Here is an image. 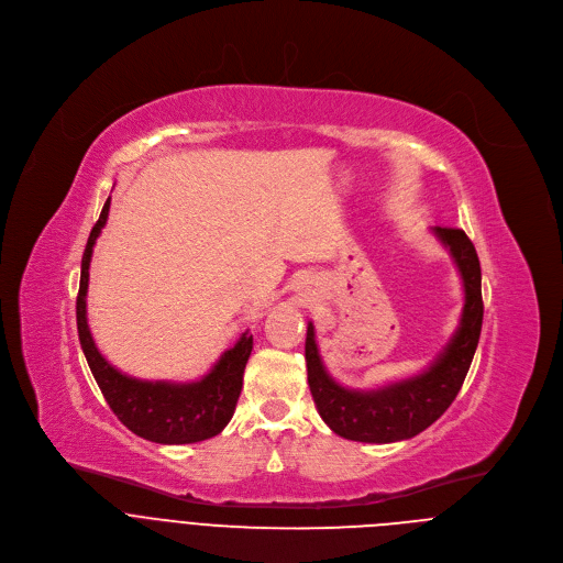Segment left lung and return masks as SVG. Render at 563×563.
I'll list each match as a JSON object with an SVG mask.
<instances>
[{
	"label": "left lung",
	"instance_id": "obj_1",
	"mask_svg": "<svg viewBox=\"0 0 563 563\" xmlns=\"http://www.w3.org/2000/svg\"><path fill=\"white\" fill-rule=\"evenodd\" d=\"M433 233L449 249L463 276L465 308L457 332L429 371L377 390L343 388L325 373L314 341V325H308L305 362L310 390L323 422L341 438L384 444L422 433L451 406L470 373L483 328L481 261L463 229L435 227Z\"/></svg>",
	"mask_w": 563,
	"mask_h": 563
}]
</instances>
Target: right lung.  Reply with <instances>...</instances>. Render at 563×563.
I'll return each instance as SVG.
<instances>
[{
	"mask_svg": "<svg viewBox=\"0 0 563 563\" xmlns=\"http://www.w3.org/2000/svg\"><path fill=\"white\" fill-rule=\"evenodd\" d=\"M110 213V197L93 224L80 269V287L76 298V321L82 352L89 371L108 399L114 416L139 438L159 444H190L218 435L233 418L235 404L242 390V375L253 347V336L242 334L240 341L227 350L216 368L199 382L170 384V382H141L119 373L98 352L87 325V285L89 261L93 242L106 227Z\"/></svg>",
	"mask_w": 563,
	"mask_h": 563,
	"instance_id": "right-lung-1",
	"label": "right lung"
}]
</instances>
